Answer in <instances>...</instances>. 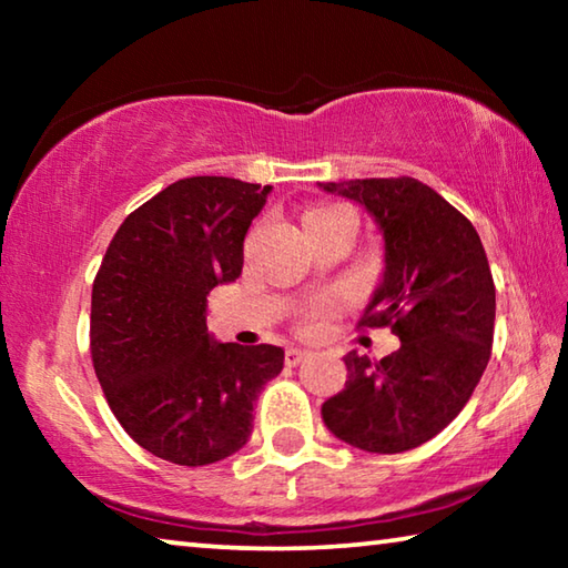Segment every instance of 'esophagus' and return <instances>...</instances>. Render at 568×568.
I'll list each match as a JSON object with an SVG mask.
<instances>
[{
	"label": "esophagus",
	"instance_id": "1",
	"mask_svg": "<svg viewBox=\"0 0 568 568\" xmlns=\"http://www.w3.org/2000/svg\"><path fill=\"white\" fill-rule=\"evenodd\" d=\"M307 355H311V351H305V348H287L285 351V365H297V363H303Z\"/></svg>",
	"mask_w": 568,
	"mask_h": 568
}]
</instances>
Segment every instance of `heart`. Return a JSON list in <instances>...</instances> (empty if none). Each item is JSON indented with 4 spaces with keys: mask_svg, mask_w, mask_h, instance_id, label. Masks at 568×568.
Segmentation results:
<instances>
[{
    "mask_svg": "<svg viewBox=\"0 0 568 568\" xmlns=\"http://www.w3.org/2000/svg\"><path fill=\"white\" fill-rule=\"evenodd\" d=\"M341 207H335V205H325V207H315V210H307V213L303 215V223H307V220H313V217H321V215H328V213H338Z\"/></svg>",
    "mask_w": 568,
    "mask_h": 568,
    "instance_id": "obj_1",
    "label": "heart"
}]
</instances>
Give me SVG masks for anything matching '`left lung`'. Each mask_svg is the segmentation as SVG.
Segmentation results:
<instances>
[{
  "label": "left lung",
  "instance_id": "obj_1",
  "mask_svg": "<svg viewBox=\"0 0 568 568\" xmlns=\"http://www.w3.org/2000/svg\"><path fill=\"white\" fill-rule=\"evenodd\" d=\"M365 207L383 235V277L361 325L400 348L381 361L351 351L345 388L323 403L335 438L368 454H403L440 434L491 358L496 287L470 220L413 178L318 182Z\"/></svg>",
  "mask_w": 568,
  "mask_h": 568
}]
</instances>
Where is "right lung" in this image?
<instances>
[{"label":"right lung","mask_w":568,"mask_h":568,"mask_svg":"<svg viewBox=\"0 0 568 568\" xmlns=\"http://www.w3.org/2000/svg\"><path fill=\"white\" fill-rule=\"evenodd\" d=\"M271 185L185 178L124 217L92 285L90 348L114 418L178 466L233 456L283 371L277 345L217 343L207 295L243 273V240Z\"/></svg>","instance_id":"1"}]
</instances>
